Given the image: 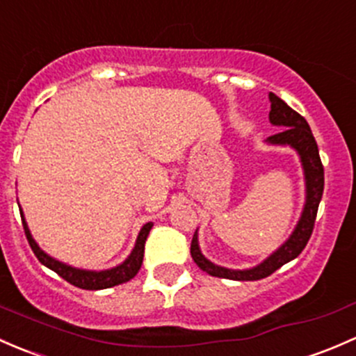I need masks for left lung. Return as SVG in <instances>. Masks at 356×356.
<instances>
[{"mask_svg": "<svg viewBox=\"0 0 356 356\" xmlns=\"http://www.w3.org/2000/svg\"><path fill=\"white\" fill-rule=\"evenodd\" d=\"M269 122L274 127L283 128V130L267 138L266 144L289 147L298 154L303 170V179H305L303 211L300 214L295 229L286 238V241L280 245L269 257L264 259L257 266L248 267V269H229V267L211 262L200 250L199 233H197L199 228H197L195 234H193L192 247H190V254H192L193 262L211 276L233 281H257L270 276L274 270H277L281 266H284L289 260L296 259L302 254L310 234L314 232L315 216H317L318 204H321L322 192H324V168H322L321 156H318L317 142H315L309 123L302 115H298L295 109L289 108L286 102L277 97L276 94L269 92Z\"/></svg>", "mask_w": 356, "mask_h": 356, "instance_id": "obj_1", "label": "left lung"}]
</instances>
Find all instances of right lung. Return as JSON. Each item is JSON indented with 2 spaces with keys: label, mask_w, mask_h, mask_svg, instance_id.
<instances>
[{
  "label": "right lung",
  "mask_w": 356,
  "mask_h": 356,
  "mask_svg": "<svg viewBox=\"0 0 356 356\" xmlns=\"http://www.w3.org/2000/svg\"><path fill=\"white\" fill-rule=\"evenodd\" d=\"M20 216H22V222H24L25 236H27L29 245H31L32 252H34L35 257L39 259V262H41L42 266H46L47 269L54 270L58 276L63 277V280L68 281L70 284L82 289H106L111 286H118V284L127 283V281H130L131 277L137 276L138 269H140L142 266V260H144L145 240H147L149 232H151L154 226V222H145V225L142 226L140 232H138L137 240H135V247L131 248L130 255H128L122 264H118V266L115 267H109V269H104V270H89V269H79V267L68 266V264L61 262V260L51 257L49 254H46V252L39 247L38 241L34 240V236H32L27 221H25V216H24V211H22V207H20Z\"/></svg>",
  "instance_id": "1"
}]
</instances>
